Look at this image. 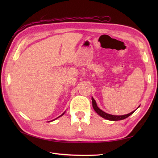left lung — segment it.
<instances>
[{"mask_svg":"<svg viewBox=\"0 0 158 158\" xmlns=\"http://www.w3.org/2000/svg\"><path fill=\"white\" fill-rule=\"evenodd\" d=\"M92 106H93V108L94 109L95 111L98 114V115L102 117V118L104 119H108L110 121H119V120H122L127 118V117H128L130 115H132V114L135 112V110H133L132 112H131L128 114H126V115H110V114L109 113H106L105 111H103L100 109H99L98 106H97V104L96 100L94 99L93 97H92ZM139 106L138 108H139Z\"/></svg>","mask_w":158,"mask_h":158,"instance_id":"1","label":"left lung"}]
</instances>
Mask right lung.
<instances>
[{"label": "right lung", "mask_w": 158, "mask_h": 158, "mask_svg": "<svg viewBox=\"0 0 158 158\" xmlns=\"http://www.w3.org/2000/svg\"><path fill=\"white\" fill-rule=\"evenodd\" d=\"M65 112H66V111H64V113H63L62 114V115H60L59 117H57V118H56V119H53V120H52V121H51V122H53V121H54V120H56V119H58V118H59V117H61V116H62V115H64V113H65ZM50 122V121H49V122Z\"/></svg>", "instance_id": "obj_1"}]
</instances>
